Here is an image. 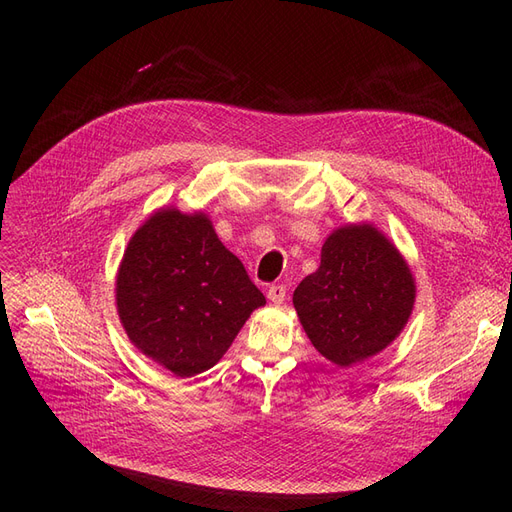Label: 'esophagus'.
<instances>
[{
	"label": "esophagus",
	"mask_w": 512,
	"mask_h": 512,
	"mask_svg": "<svg viewBox=\"0 0 512 512\" xmlns=\"http://www.w3.org/2000/svg\"><path fill=\"white\" fill-rule=\"evenodd\" d=\"M286 292H288V288H286L284 284H273V286H269L267 297H269L271 303L280 305V303H284V299H286Z\"/></svg>",
	"instance_id": "1"
}]
</instances>
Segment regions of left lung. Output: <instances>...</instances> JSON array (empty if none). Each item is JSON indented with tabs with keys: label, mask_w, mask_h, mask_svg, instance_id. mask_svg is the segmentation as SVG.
I'll return each mask as SVG.
<instances>
[{
	"label": "left lung",
	"mask_w": 512,
	"mask_h": 512,
	"mask_svg": "<svg viewBox=\"0 0 512 512\" xmlns=\"http://www.w3.org/2000/svg\"><path fill=\"white\" fill-rule=\"evenodd\" d=\"M314 348L348 367L389 346L414 305L404 258L371 226H346L324 241L320 267L292 294Z\"/></svg>",
	"instance_id": "left-lung-1"
}]
</instances>
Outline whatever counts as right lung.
<instances>
[{
	"instance_id": "obj_1",
	"label": "right lung",
	"mask_w": 512,
	"mask_h": 512,
	"mask_svg": "<svg viewBox=\"0 0 512 512\" xmlns=\"http://www.w3.org/2000/svg\"><path fill=\"white\" fill-rule=\"evenodd\" d=\"M265 294L203 213L158 211L136 230L117 275L128 337L179 378L213 367Z\"/></svg>"
}]
</instances>
